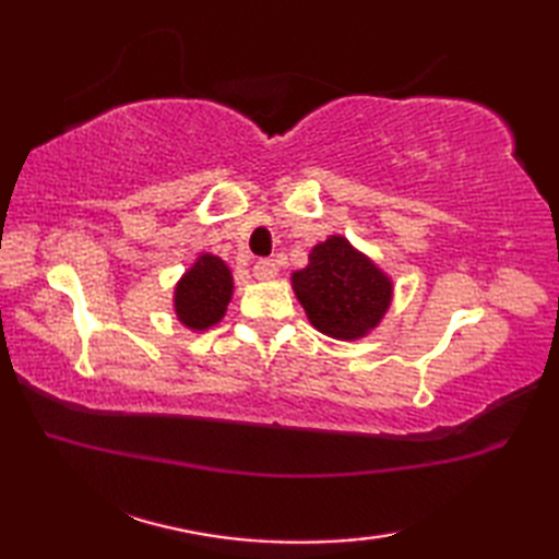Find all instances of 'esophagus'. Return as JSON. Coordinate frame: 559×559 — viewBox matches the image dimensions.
Listing matches in <instances>:
<instances>
[{"label":"esophagus","instance_id":"1","mask_svg":"<svg viewBox=\"0 0 559 559\" xmlns=\"http://www.w3.org/2000/svg\"><path fill=\"white\" fill-rule=\"evenodd\" d=\"M252 271H254V278L257 281H271V278L278 276V266L273 264L271 259H259Z\"/></svg>","mask_w":559,"mask_h":559}]
</instances>
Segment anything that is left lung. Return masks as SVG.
Listing matches in <instances>:
<instances>
[{"label": "left lung", "mask_w": 559, "mask_h": 559, "mask_svg": "<svg viewBox=\"0 0 559 559\" xmlns=\"http://www.w3.org/2000/svg\"><path fill=\"white\" fill-rule=\"evenodd\" d=\"M290 286L319 334L348 343L370 336L394 300L389 273L343 235L317 242Z\"/></svg>", "instance_id": "1"}]
</instances>
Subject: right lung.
Returning a JSON list of instances; mask_svg holds the SVG:
<instances>
[{"label":"right lung","mask_w":559,"mask_h":559,"mask_svg":"<svg viewBox=\"0 0 559 559\" xmlns=\"http://www.w3.org/2000/svg\"><path fill=\"white\" fill-rule=\"evenodd\" d=\"M233 290L230 266L216 254L201 252L175 283L173 310L177 322L194 334L213 329L228 312Z\"/></svg>","instance_id":"add662e5"}]
</instances>
